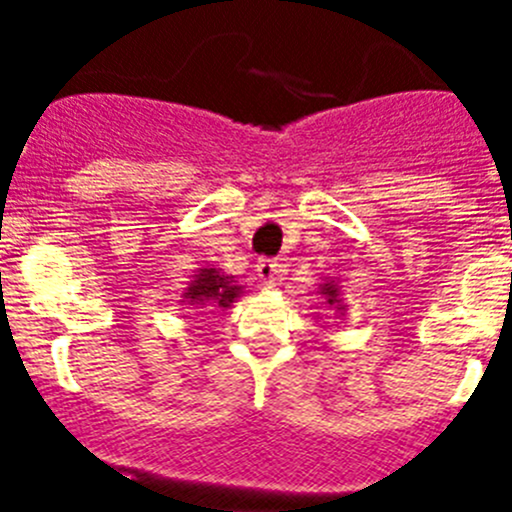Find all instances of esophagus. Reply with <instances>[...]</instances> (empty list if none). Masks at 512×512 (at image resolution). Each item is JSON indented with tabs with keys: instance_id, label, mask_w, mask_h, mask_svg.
Returning a JSON list of instances; mask_svg holds the SVG:
<instances>
[{
	"instance_id": "esophagus-1",
	"label": "esophagus",
	"mask_w": 512,
	"mask_h": 512,
	"mask_svg": "<svg viewBox=\"0 0 512 512\" xmlns=\"http://www.w3.org/2000/svg\"><path fill=\"white\" fill-rule=\"evenodd\" d=\"M256 271H259V279L266 284V287H277L279 279H282V269H279L277 261L261 259L259 264H256Z\"/></svg>"
}]
</instances>
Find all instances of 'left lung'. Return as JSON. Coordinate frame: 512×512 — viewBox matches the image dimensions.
Masks as SVG:
<instances>
[{
	"label": "left lung",
	"mask_w": 512,
	"mask_h": 512,
	"mask_svg": "<svg viewBox=\"0 0 512 512\" xmlns=\"http://www.w3.org/2000/svg\"><path fill=\"white\" fill-rule=\"evenodd\" d=\"M318 292H320V297H323L325 300V305H328V310L330 312H336L338 318L343 320V315H346V302L341 300V287H338V282L336 279H323V284H320L318 287Z\"/></svg>",
	"instance_id": "8db88e82"
}]
</instances>
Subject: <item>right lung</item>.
<instances>
[{
	"label": "right lung",
	"mask_w": 512,
	"mask_h": 512,
	"mask_svg": "<svg viewBox=\"0 0 512 512\" xmlns=\"http://www.w3.org/2000/svg\"><path fill=\"white\" fill-rule=\"evenodd\" d=\"M243 297V287L235 284V277H228L217 266H202L192 274L182 292V305L212 307V310H230L233 302Z\"/></svg>",
	"instance_id": "1"
}]
</instances>
